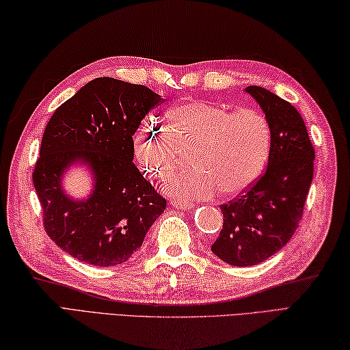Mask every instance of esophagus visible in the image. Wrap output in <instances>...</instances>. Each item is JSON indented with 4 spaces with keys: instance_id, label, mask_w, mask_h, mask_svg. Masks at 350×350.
Wrapping results in <instances>:
<instances>
[{
    "instance_id": "esophagus-1",
    "label": "esophagus",
    "mask_w": 350,
    "mask_h": 350,
    "mask_svg": "<svg viewBox=\"0 0 350 350\" xmlns=\"http://www.w3.org/2000/svg\"><path fill=\"white\" fill-rule=\"evenodd\" d=\"M171 206H173L174 209H179V211H189L194 207V204L189 202H171Z\"/></svg>"
}]
</instances>
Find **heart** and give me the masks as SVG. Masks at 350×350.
<instances>
[{
	"label": "heart",
	"mask_w": 350,
	"mask_h": 350,
	"mask_svg": "<svg viewBox=\"0 0 350 350\" xmlns=\"http://www.w3.org/2000/svg\"><path fill=\"white\" fill-rule=\"evenodd\" d=\"M170 128L153 118L139 126L133 153L144 173L163 179L192 148L194 167L176 171L163 183L170 197L191 202L218 194L239 196L262 176L271 152V126L263 113L191 100L168 111Z\"/></svg>",
	"instance_id": "1"
}]
</instances>
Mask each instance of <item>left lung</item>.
I'll return each instance as SVG.
<instances>
[{
    "instance_id": "obj_1",
    "label": "left lung",
    "mask_w": 350,
    "mask_h": 350,
    "mask_svg": "<svg viewBox=\"0 0 350 350\" xmlns=\"http://www.w3.org/2000/svg\"><path fill=\"white\" fill-rule=\"evenodd\" d=\"M271 126L265 174L243 194L221 206L224 224L212 252L232 266H254L292 239L313 180L314 148L292 103L263 87L245 88Z\"/></svg>"
}]
</instances>
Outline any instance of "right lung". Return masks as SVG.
Instances as JSON below:
<instances>
[{
  "label": "right lung",
  "instance_id": "add662e5",
  "mask_svg": "<svg viewBox=\"0 0 350 350\" xmlns=\"http://www.w3.org/2000/svg\"><path fill=\"white\" fill-rule=\"evenodd\" d=\"M162 96L146 85L96 78L55 109L43 132L33 182L49 237L79 262L117 266L129 260L167 202L133 163V133ZM92 179L85 198L64 189L69 169Z\"/></svg>",
  "mask_w": 350,
  "mask_h": 350
}]
</instances>
